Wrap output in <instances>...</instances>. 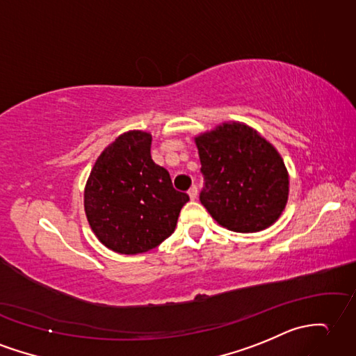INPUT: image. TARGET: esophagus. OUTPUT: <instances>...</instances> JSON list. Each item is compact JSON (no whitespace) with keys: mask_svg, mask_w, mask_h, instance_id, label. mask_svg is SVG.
<instances>
[{"mask_svg":"<svg viewBox=\"0 0 356 356\" xmlns=\"http://www.w3.org/2000/svg\"><path fill=\"white\" fill-rule=\"evenodd\" d=\"M188 195H189V198H191V200H195V198H197V186L189 188Z\"/></svg>","mask_w":356,"mask_h":356,"instance_id":"esophagus-1","label":"esophagus"}]
</instances>
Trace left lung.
<instances>
[{
	"instance_id": "8db88e82",
	"label": "left lung",
	"mask_w": 356,
	"mask_h": 356,
	"mask_svg": "<svg viewBox=\"0 0 356 356\" xmlns=\"http://www.w3.org/2000/svg\"><path fill=\"white\" fill-rule=\"evenodd\" d=\"M204 176L202 204L220 226L253 234L284 212L290 177L282 156L244 122H222L194 138Z\"/></svg>"
}]
</instances>
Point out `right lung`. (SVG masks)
Masks as SVG:
<instances>
[{
  "instance_id": "1",
  "label": "right lung",
  "mask_w": 356,
  "mask_h": 356,
  "mask_svg": "<svg viewBox=\"0 0 356 356\" xmlns=\"http://www.w3.org/2000/svg\"><path fill=\"white\" fill-rule=\"evenodd\" d=\"M152 135L129 130L98 156L85 186V213L103 245L120 254L158 247L175 232L188 194L150 154Z\"/></svg>"
}]
</instances>
